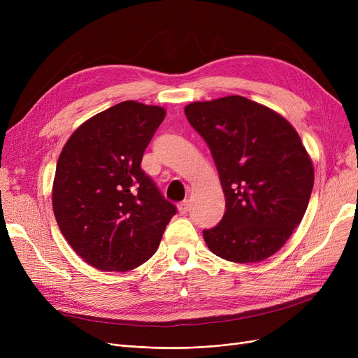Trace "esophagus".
I'll return each mask as SVG.
<instances>
[{
    "instance_id": "1",
    "label": "esophagus",
    "mask_w": 358,
    "mask_h": 358,
    "mask_svg": "<svg viewBox=\"0 0 358 358\" xmlns=\"http://www.w3.org/2000/svg\"><path fill=\"white\" fill-rule=\"evenodd\" d=\"M189 210H190V203H189V201H182V203L178 204V212H180L181 215L187 213Z\"/></svg>"
}]
</instances>
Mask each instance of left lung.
Returning a JSON list of instances; mask_svg holds the SVG:
<instances>
[{
    "instance_id": "obj_1",
    "label": "left lung",
    "mask_w": 358,
    "mask_h": 358,
    "mask_svg": "<svg viewBox=\"0 0 358 358\" xmlns=\"http://www.w3.org/2000/svg\"><path fill=\"white\" fill-rule=\"evenodd\" d=\"M184 113L210 149L227 201L220 223L203 232L206 245L239 264L274 255L302 222L315 181L296 129L242 96L194 101Z\"/></svg>"
}]
</instances>
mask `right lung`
Listing matches in <instances>:
<instances>
[{
  "mask_svg": "<svg viewBox=\"0 0 358 358\" xmlns=\"http://www.w3.org/2000/svg\"><path fill=\"white\" fill-rule=\"evenodd\" d=\"M166 111L134 100L85 120L56 164L52 208L71 248L101 271L126 273L159 247L176 206L141 162Z\"/></svg>",
  "mask_w": 358,
  "mask_h": 358,
  "instance_id": "1",
  "label": "right lung"
}]
</instances>
